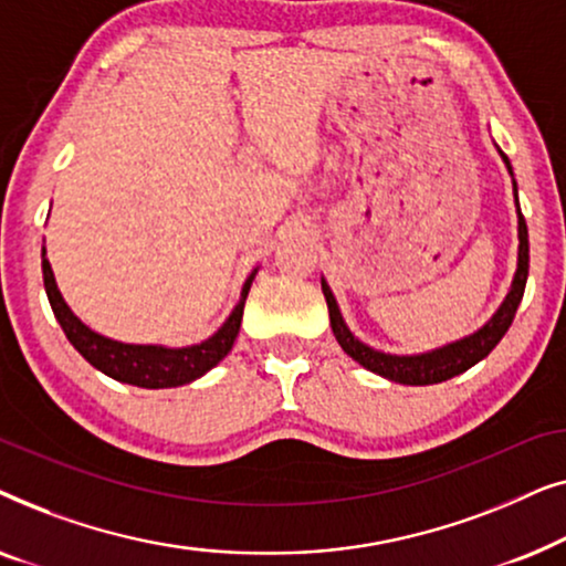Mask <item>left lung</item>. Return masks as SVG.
Listing matches in <instances>:
<instances>
[{
  "label": "left lung",
  "instance_id": "obj_1",
  "mask_svg": "<svg viewBox=\"0 0 566 566\" xmlns=\"http://www.w3.org/2000/svg\"><path fill=\"white\" fill-rule=\"evenodd\" d=\"M502 159H505L510 175H513V167H510V159L505 154H502ZM515 196H517V188H515ZM517 239H521V250H517V273L513 277V289H510L507 298L502 301L497 314H494L492 319L486 322L482 329L474 332L471 337H463L461 343L446 345L440 347V350H432L424 355H386V353L374 350V347L363 345L360 339H355L353 332L347 329V324L343 322V314H339L337 301L332 296L329 285L322 281V291L329 308V324L339 347H343L353 360H358L363 368L374 370V374L389 378V381L409 384V386H428V384L448 381V378L459 376L471 366H476V363L486 358V355L497 347L500 339L505 337V332L515 319L517 306H521L523 301L525 281H528V227H525L521 206H517Z\"/></svg>",
  "mask_w": 566,
  "mask_h": 566
}]
</instances>
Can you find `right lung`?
<instances>
[{"mask_svg":"<svg viewBox=\"0 0 566 566\" xmlns=\"http://www.w3.org/2000/svg\"><path fill=\"white\" fill-rule=\"evenodd\" d=\"M258 273V270H254ZM254 273L247 277L242 289V301H239L234 312L223 327L216 332L213 337H208L206 343L192 345V347H180V350H169V347H157V345H123L115 343V339H107L97 332L76 319L72 308L66 306V301L61 298L56 289V281H53L51 262L45 260L43 250V285L45 293H49L51 308L56 314V319L64 329L69 343H72L80 355L87 363H92L97 370H103L105 376L115 378V381L142 386V389H169V386H182L190 384L208 374L216 363L223 360V355L231 350L234 339L239 335V324H242L244 314V298L250 293V285L254 281Z\"/></svg>","mask_w":566,"mask_h":566,"instance_id":"1","label":"right lung"}]
</instances>
